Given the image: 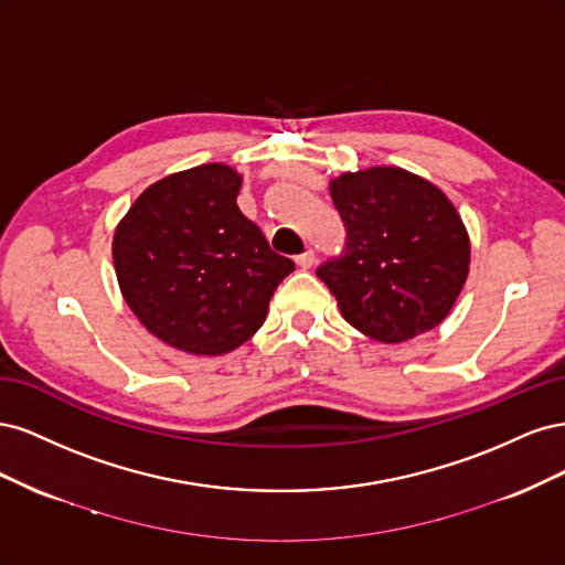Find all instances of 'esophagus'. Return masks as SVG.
<instances>
[{"instance_id": "esophagus-1", "label": "esophagus", "mask_w": 565, "mask_h": 565, "mask_svg": "<svg viewBox=\"0 0 565 565\" xmlns=\"http://www.w3.org/2000/svg\"><path fill=\"white\" fill-rule=\"evenodd\" d=\"M313 264H316V252H313V249H306L303 254H299V256H297V266H299V268H303V270L313 268Z\"/></svg>"}]
</instances>
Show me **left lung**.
<instances>
[{
    "label": "left lung",
    "mask_w": 565,
    "mask_h": 565,
    "mask_svg": "<svg viewBox=\"0 0 565 565\" xmlns=\"http://www.w3.org/2000/svg\"><path fill=\"white\" fill-rule=\"evenodd\" d=\"M347 243L318 266L355 330L398 344L446 320L469 273V237L436 185L396 167L330 185Z\"/></svg>",
    "instance_id": "obj_1"
}]
</instances>
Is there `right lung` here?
<instances>
[{
	"instance_id": "add662e5",
	"label": "right lung",
	"mask_w": 565,
	"mask_h": 565,
	"mask_svg": "<svg viewBox=\"0 0 565 565\" xmlns=\"http://www.w3.org/2000/svg\"><path fill=\"white\" fill-rule=\"evenodd\" d=\"M241 177L200 164L152 183L115 231L119 287L148 332L195 355L237 349L262 328L295 262L237 207Z\"/></svg>"
}]
</instances>
